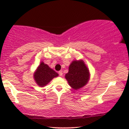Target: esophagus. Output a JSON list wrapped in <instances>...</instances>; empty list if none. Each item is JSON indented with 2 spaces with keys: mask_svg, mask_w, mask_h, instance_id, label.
<instances>
[{
  "mask_svg": "<svg viewBox=\"0 0 129 129\" xmlns=\"http://www.w3.org/2000/svg\"><path fill=\"white\" fill-rule=\"evenodd\" d=\"M58 74H59V75L60 76H62V71H60L59 72H58Z\"/></svg>",
  "mask_w": 129,
  "mask_h": 129,
  "instance_id": "esophagus-1",
  "label": "esophagus"
}]
</instances>
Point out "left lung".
<instances>
[{"mask_svg":"<svg viewBox=\"0 0 129 129\" xmlns=\"http://www.w3.org/2000/svg\"><path fill=\"white\" fill-rule=\"evenodd\" d=\"M65 77L71 88L77 90L87 84L90 78V73L84 61L74 60L70 64L69 71Z\"/></svg>","mask_w":129,"mask_h":129,"instance_id":"obj_1","label":"left lung"}]
</instances>
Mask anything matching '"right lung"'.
<instances>
[{
    "mask_svg": "<svg viewBox=\"0 0 129 129\" xmlns=\"http://www.w3.org/2000/svg\"><path fill=\"white\" fill-rule=\"evenodd\" d=\"M58 76L57 73L42 61L35 72L34 78L39 86L44 87L46 86L53 78L57 77Z\"/></svg>",
    "mask_w": 129,
    "mask_h": 129,
    "instance_id": "right-lung-1",
    "label": "right lung"
}]
</instances>
